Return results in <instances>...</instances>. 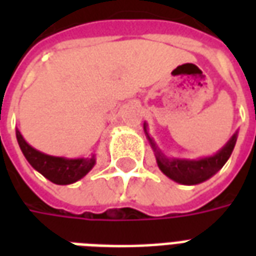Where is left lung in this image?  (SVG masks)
I'll return each instance as SVG.
<instances>
[{"label": "left lung", "instance_id": "1", "mask_svg": "<svg viewBox=\"0 0 256 256\" xmlns=\"http://www.w3.org/2000/svg\"><path fill=\"white\" fill-rule=\"evenodd\" d=\"M150 138V137H148ZM237 133L233 134V137L229 140V142L211 158L200 159V160H180V159H168L158 150L156 144L150 138V145L154 146L156 152V162L163 174L174 180L176 182L184 184V185H196L212 177L215 172H220L224 167L226 160L232 155V150L236 145Z\"/></svg>", "mask_w": 256, "mask_h": 256}]
</instances>
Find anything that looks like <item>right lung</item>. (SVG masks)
Listing matches in <instances>:
<instances>
[{
  "label": "right lung",
  "mask_w": 256,
  "mask_h": 256,
  "mask_svg": "<svg viewBox=\"0 0 256 256\" xmlns=\"http://www.w3.org/2000/svg\"><path fill=\"white\" fill-rule=\"evenodd\" d=\"M16 137H18L20 150L28 163L36 172H41L44 177L52 181L53 184L68 185V184L76 182L94 166V156L86 158V159H64V158L49 156L34 150L32 146L27 144L19 130H16Z\"/></svg>",
  "instance_id": "obj_1"
}]
</instances>
